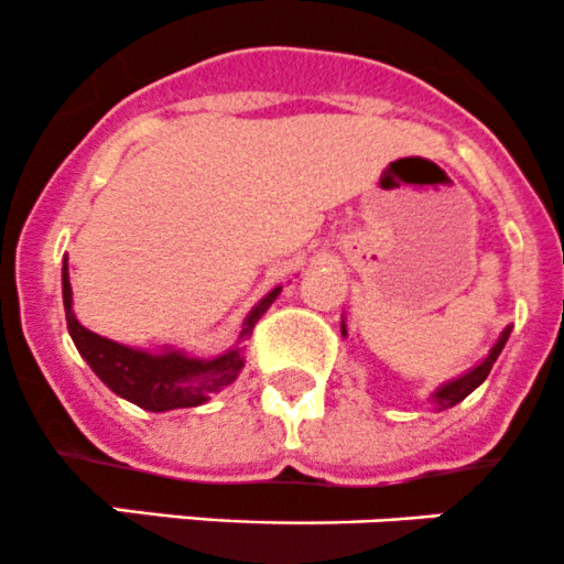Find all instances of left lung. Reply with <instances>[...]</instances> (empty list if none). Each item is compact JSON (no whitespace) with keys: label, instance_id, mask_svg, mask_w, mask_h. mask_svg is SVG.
Masks as SVG:
<instances>
[{"label":"left lung","instance_id":"8db88e82","mask_svg":"<svg viewBox=\"0 0 564 564\" xmlns=\"http://www.w3.org/2000/svg\"><path fill=\"white\" fill-rule=\"evenodd\" d=\"M510 329H513V327H510V324H508V327L502 329V335H499V338H497V344L491 346V351H488V355L482 357V360L477 362V366H471L469 371H464V373H460V377L451 379V382H445V384H440V388L431 392L429 401H431V406L436 409V412H442V409L456 406V403L464 401V398L469 395L471 390H477L482 382H486V377H488V373H491L494 362H497V357L502 355L505 344H508ZM340 335H344V338H346V322H344V318H340Z\"/></svg>","mask_w":564,"mask_h":564}]
</instances>
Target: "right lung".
Wrapping results in <instances>:
<instances>
[{
	"instance_id": "1",
	"label": "right lung",
	"mask_w": 564,
	"mask_h": 564,
	"mask_svg": "<svg viewBox=\"0 0 564 564\" xmlns=\"http://www.w3.org/2000/svg\"><path fill=\"white\" fill-rule=\"evenodd\" d=\"M281 289L283 286H275L272 292H267L250 308L246 322H242L240 338L231 349L204 360V357H193L185 349H174V346H155V349L124 346L84 327L73 314L67 256L62 261V303H65L67 329H70L78 355L87 360V366L98 373V379L108 390L117 392L124 401L135 403V406L147 409V412L202 406L209 401V395L229 388L246 368V355H242L240 344L253 333L256 322L267 314V308L275 303Z\"/></svg>"
}]
</instances>
